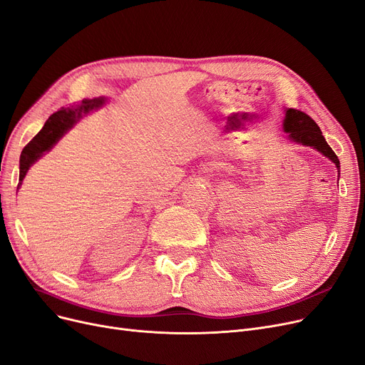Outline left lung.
Here are the masks:
<instances>
[{
	"label": "left lung",
	"mask_w": 365,
	"mask_h": 365,
	"mask_svg": "<svg viewBox=\"0 0 365 365\" xmlns=\"http://www.w3.org/2000/svg\"><path fill=\"white\" fill-rule=\"evenodd\" d=\"M283 131L288 134V138L294 141V143L310 146L318 152H321L324 156H327L331 163L336 164L339 170V178H340L339 158L328 146L318 123H316L309 115L299 112V110H295V108H284Z\"/></svg>",
	"instance_id": "1"
}]
</instances>
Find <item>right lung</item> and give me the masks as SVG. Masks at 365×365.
Listing matches in <instances>:
<instances>
[{
	"mask_svg": "<svg viewBox=\"0 0 365 365\" xmlns=\"http://www.w3.org/2000/svg\"><path fill=\"white\" fill-rule=\"evenodd\" d=\"M104 101L106 98L103 97L93 98V100H83L82 104L78 106L67 107V108L62 107L46 120L40 133L29 141L21 153L18 189L22 185V180L26 176L29 167L34 163H37L44 153L49 152L58 141L64 137V134L68 133L83 116L93 112V110H98L100 107H103Z\"/></svg>",
	"mask_w": 365,
	"mask_h": 365,
	"instance_id": "add662e5",
	"label": "right lung"
}]
</instances>
